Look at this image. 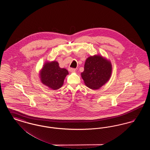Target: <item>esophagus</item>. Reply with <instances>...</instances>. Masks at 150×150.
I'll return each instance as SVG.
<instances>
[{
  "label": "esophagus",
  "mask_w": 150,
  "mask_h": 150,
  "mask_svg": "<svg viewBox=\"0 0 150 150\" xmlns=\"http://www.w3.org/2000/svg\"><path fill=\"white\" fill-rule=\"evenodd\" d=\"M69 71L70 72H75L76 70L75 69H73V68H69Z\"/></svg>",
  "instance_id": "obj_1"
}]
</instances>
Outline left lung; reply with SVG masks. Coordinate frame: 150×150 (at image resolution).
Instances as JSON below:
<instances>
[{
	"label": "left lung",
	"instance_id": "8db88e82",
	"mask_svg": "<svg viewBox=\"0 0 150 150\" xmlns=\"http://www.w3.org/2000/svg\"><path fill=\"white\" fill-rule=\"evenodd\" d=\"M111 62L100 56L88 57L84 64L81 77L86 86L92 89H97L104 85L111 76Z\"/></svg>",
	"mask_w": 150,
	"mask_h": 150
}]
</instances>
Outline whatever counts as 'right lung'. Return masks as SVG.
<instances>
[{"label": "right lung", "mask_w": 150, "mask_h": 150, "mask_svg": "<svg viewBox=\"0 0 150 150\" xmlns=\"http://www.w3.org/2000/svg\"><path fill=\"white\" fill-rule=\"evenodd\" d=\"M68 74L66 69L60 68L58 63L53 61L44 64L40 75L43 84L53 90H57L62 86L64 78Z\"/></svg>", "instance_id": "1"}]
</instances>
